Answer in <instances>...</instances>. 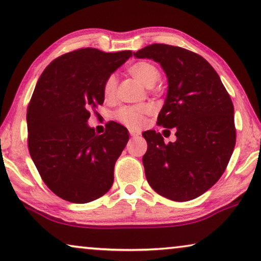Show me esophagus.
<instances>
[{"label": "esophagus", "mask_w": 261, "mask_h": 261, "mask_svg": "<svg viewBox=\"0 0 261 261\" xmlns=\"http://www.w3.org/2000/svg\"><path fill=\"white\" fill-rule=\"evenodd\" d=\"M129 134H130V137L135 138V137H138V135H140V132L139 130H135V129H130L129 130Z\"/></svg>", "instance_id": "34e87169"}]
</instances>
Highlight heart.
Returning a JSON list of instances; mask_svg holds the SVG:
<instances>
[{"mask_svg": "<svg viewBox=\"0 0 261 261\" xmlns=\"http://www.w3.org/2000/svg\"><path fill=\"white\" fill-rule=\"evenodd\" d=\"M128 73L132 76L137 79L139 82L146 87V88H152L160 80V71L152 63L146 61H140L132 65L128 68ZM116 88V79L114 75L109 76L105 82L103 86V95L106 99H112L114 96ZM152 113V107L149 105H140V106H123L118 109L115 113V119L120 123L128 128H139L143 123L145 116Z\"/></svg>", "mask_w": 261, "mask_h": 261, "instance_id": "heart-1", "label": "heart"}]
</instances>
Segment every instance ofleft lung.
<instances>
[{
  "instance_id": "left-lung-1",
  "label": "left lung",
  "mask_w": 261,
  "mask_h": 261,
  "mask_svg": "<svg viewBox=\"0 0 261 261\" xmlns=\"http://www.w3.org/2000/svg\"><path fill=\"white\" fill-rule=\"evenodd\" d=\"M133 54L158 62L166 73L167 95L158 124L176 130V141L167 145L155 130L142 133L147 181L169 200L198 198L220 179L236 146L231 97L214 68L193 51L154 43Z\"/></svg>"
}]
</instances>
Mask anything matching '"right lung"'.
Wrapping results in <instances>:
<instances>
[{
    "label": "right lung",
    "mask_w": 261,
    "mask_h": 261,
    "mask_svg": "<svg viewBox=\"0 0 261 261\" xmlns=\"http://www.w3.org/2000/svg\"><path fill=\"white\" fill-rule=\"evenodd\" d=\"M130 56L79 49L55 59L37 81L27 111L28 148L44 184L63 200L86 203L111 190L129 134L111 121L97 135L88 119L103 103L106 80Z\"/></svg>",
    "instance_id": "1"
}]
</instances>
